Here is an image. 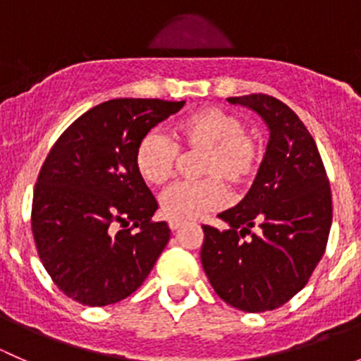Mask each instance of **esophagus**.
I'll return each mask as SVG.
<instances>
[{
  "instance_id": "1",
  "label": "esophagus",
  "mask_w": 361,
  "mask_h": 361,
  "mask_svg": "<svg viewBox=\"0 0 361 361\" xmlns=\"http://www.w3.org/2000/svg\"><path fill=\"white\" fill-rule=\"evenodd\" d=\"M185 221L183 220H169V228L171 231H178L180 227H183Z\"/></svg>"
}]
</instances>
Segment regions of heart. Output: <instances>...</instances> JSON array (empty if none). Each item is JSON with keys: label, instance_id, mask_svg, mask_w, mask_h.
I'll return each mask as SVG.
<instances>
[{"label": "heart", "instance_id": "1", "mask_svg": "<svg viewBox=\"0 0 361 361\" xmlns=\"http://www.w3.org/2000/svg\"><path fill=\"white\" fill-rule=\"evenodd\" d=\"M199 154L197 181H180L160 195V211L171 220H194L225 204L231 187H245L262 162V147L246 130L235 113L221 108H204L190 113L174 127V141L157 129L148 130L137 141L134 166L150 185H164L176 169L180 152Z\"/></svg>", "mask_w": 361, "mask_h": 361}]
</instances>
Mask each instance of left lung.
Here are the masks:
<instances>
[{
	"label": "left lung",
	"instance_id": "left-lung-1",
	"mask_svg": "<svg viewBox=\"0 0 361 361\" xmlns=\"http://www.w3.org/2000/svg\"><path fill=\"white\" fill-rule=\"evenodd\" d=\"M267 123V150L250 192L204 225L201 262L221 300L246 312L272 311L307 285L332 225V194L314 140L292 108L267 94L228 97ZM255 232H252V228Z\"/></svg>",
	"mask_w": 361,
	"mask_h": 361
}]
</instances>
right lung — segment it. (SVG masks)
Here are the masks:
<instances>
[{
	"label": "right lung",
	"instance_id": "right-lung-1",
	"mask_svg": "<svg viewBox=\"0 0 361 361\" xmlns=\"http://www.w3.org/2000/svg\"><path fill=\"white\" fill-rule=\"evenodd\" d=\"M183 104L106 101L78 116L47 155L31 228L43 267L73 300L101 307L129 297L166 248L171 231L152 221L159 204L137 174L134 152L143 134Z\"/></svg>",
	"mask_w": 361,
	"mask_h": 361
}]
</instances>
